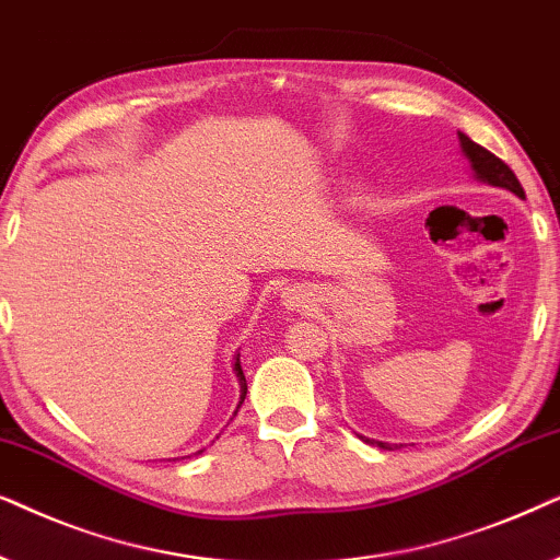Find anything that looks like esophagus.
I'll use <instances>...</instances> for the list:
<instances>
[{"label": "esophagus", "mask_w": 560, "mask_h": 560, "mask_svg": "<svg viewBox=\"0 0 560 560\" xmlns=\"http://www.w3.org/2000/svg\"><path fill=\"white\" fill-rule=\"evenodd\" d=\"M281 296H284L287 310H304V307H310V302H312V294L302 287H289V289H284V294Z\"/></svg>", "instance_id": "esophagus-1"}]
</instances>
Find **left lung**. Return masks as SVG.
I'll return each instance as SVG.
<instances>
[{"mask_svg": "<svg viewBox=\"0 0 560 560\" xmlns=\"http://www.w3.org/2000/svg\"><path fill=\"white\" fill-rule=\"evenodd\" d=\"M460 138V148H464L468 163H471L476 178H481V182H487L491 186H502V189H510L512 194H517V197H525L523 191V184L517 182V176H514V171L506 166L502 159H497L494 153H489L487 148H481L479 143H474L471 138L464 136V132H458ZM361 441H366V438H361ZM371 443V441H366ZM382 448H389V445L378 443Z\"/></svg>", "mask_w": 560, "mask_h": 560, "instance_id": "obj_1", "label": "left lung"}]
</instances>
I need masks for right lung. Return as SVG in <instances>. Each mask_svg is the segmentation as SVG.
Instances as JSON below:
<instances>
[{"mask_svg":"<svg viewBox=\"0 0 560 560\" xmlns=\"http://www.w3.org/2000/svg\"><path fill=\"white\" fill-rule=\"evenodd\" d=\"M235 374H237V382H241V405H243V399H245V392H248V384H245V376H243V369H241V355L235 358ZM237 405V407H241ZM202 453V451H199Z\"/></svg>","mask_w":560,"mask_h":560,"instance_id":"right-lung-1","label":"right lung"}]
</instances>
